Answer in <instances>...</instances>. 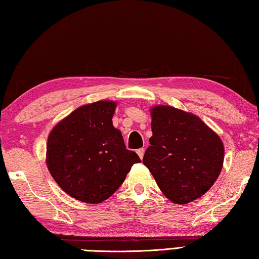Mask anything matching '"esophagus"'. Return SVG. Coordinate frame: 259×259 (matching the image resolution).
Here are the masks:
<instances>
[{
    "label": "esophagus",
    "instance_id": "esophagus-1",
    "mask_svg": "<svg viewBox=\"0 0 259 259\" xmlns=\"http://www.w3.org/2000/svg\"><path fill=\"white\" fill-rule=\"evenodd\" d=\"M144 153H145V148H144V147H142V148H139V150H137V154L139 155L140 159H143V157H144Z\"/></svg>",
    "mask_w": 259,
    "mask_h": 259
}]
</instances>
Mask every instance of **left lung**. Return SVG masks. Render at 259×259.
I'll return each instance as SVG.
<instances>
[{
	"instance_id": "1",
	"label": "left lung",
	"mask_w": 259,
	"mask_h": 259,
	"mask_svg": "<svg viewBox=\"0 0 259 259\" xmlns=\"http://www.w3.org/2000/svg\"><path fill=\"white\" fill-rule=\"evenodd\" d=\"M151 113L153 136L144 164L170 201L185 204L199 199L221 174V138L198 116L181 109L155 106Z\"/></svg>"
}]
</instances>
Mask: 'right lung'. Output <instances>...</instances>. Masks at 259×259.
<instances>
[{"label": "right lung", "mask_w": 259, "mask_h": 259, "mask_svg": "<svg viewBox=\"0 0 259 259\" xmlns=\"http://www.w3.org/2000/svg\"><path fill=\"white\" fill-rule=\"evenodd\" d=\"M115 103L96 102L72 112L57 124L47 144L48 169L56 183L74 199L100 203L109 198L134 163L120 130L113 126Z\"/></svg>", "instance_id": "1"}]
</instances>
